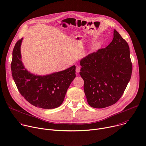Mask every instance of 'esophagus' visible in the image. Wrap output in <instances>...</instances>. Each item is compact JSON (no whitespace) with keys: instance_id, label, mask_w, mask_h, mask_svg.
<instances>
[{"instance_id":"esophagus-1","label":"esophagus","mask_w":146,"mask_h":146,"mask_svg":"<svg viewBox=\"0 0 146 146\" xmlns=\"http://www.w3.org/2000/svg\"><path fill=\"white\" fill-rule=\"evenodd\" d=\"M80 69H81V66H79V65H78V66H76V72L77 73H79V72H80Z\"/></svg>"}]
</instances>
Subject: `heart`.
<instances>
[{"mask_svg":"<svg viewBox=\"0 0 146 146\" xmlns=\"http://www.w3.org/2000/svg\"><path fill=\"white\" fill-rule=\"evenodd\" d=\"M97 46H98V45H97V44H95V45L94 46V48H96V47H97Z\"/></svg>","mask_w":146,"mask_h":146,"instance_id":"1","label":"heart"}]
</instances>
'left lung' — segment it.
Returning a JSON list of instances; mask_svg holds the SVG:
<instances>
[{
  "instance_id": "left-lung-1",
  "label": "left lung",
  "mask_w": 146,
  "mask_h": 146,
  "mask_svg": "<svg viewBox=\"0 0 146 146\" xmlns=\"http://www.w3.org/2000/svg\"><path fill=\"white\" fill-rule=\"evenodd\" d=\"M80 65L89 105L98 109L111 106L121 98L131 77L128 44L114 29L111 42L82 59Z\"/></svg>"
}]
</instances>
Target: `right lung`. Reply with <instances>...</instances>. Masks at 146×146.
Wrapping results in <instances>:
<instances>
[{
    "instance_id": "right-lung-1",
    "label": "right lung",
    "mask_w": 146,
    "mask_h": 146,
    "mask_svg": "<svg viewBox=\"0 0 146 146\" xmlns=\"http://www.w3.org/2000/svg\"><path fill=\"white\" fill-rule=\"evenodd\" d=\"M22 40H18L14 47L11 64L12 76L18 90L36 107L51 109L60 106L76 77V66L43 76L32 74L25 69L21 61Z\"/></svg>"
}]
</instances>
